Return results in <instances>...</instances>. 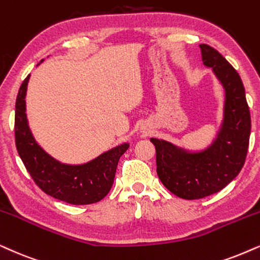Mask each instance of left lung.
Returning a JSON list of instances; mask_svg holds the SVG:
<instances>
[{"label": "left lung", "mask_w": 260, "mask_h": 260, "mask_svg": "<svg viewBox=\"0 0 260 260\" xmlns=\"http://www.w3.org/2000/svg\"><path fill=\"white\" fill-rule=\"evenodd\" d=\"M199 47L204 64L212 68L225 91L224 117L217 138L200 152L151 139L156 147L159 180L173 194L187 200L217 193L238 176L245 164L251 134V115L239 73L216 49L208 44Z\"/></svg>", "instance_id": "1"}]
</instances>
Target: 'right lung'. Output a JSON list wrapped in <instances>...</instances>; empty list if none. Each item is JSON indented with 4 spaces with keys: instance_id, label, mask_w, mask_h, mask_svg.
<instances>
[{
    "instance_id": "obj_1",
    "label": "right lung",
    "mask_w": 260,
    "mask_h": 260,
    "mask_svg": "<svg viewBox=\"0 0 260 260\" xmlns=\"http://www.w3.org/2000/svg\"><path fill=\"white\" fill-rule=\"evenodd\" d=\"M29 75L22 81L15 102V145L34 181L47 194L73 205L100 202L113 186L120 157L128 144L114 147L81 166L60 163L36 143L26 117V90Z\"/></svg>"
}]
</instances>
